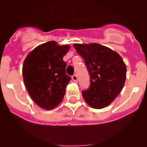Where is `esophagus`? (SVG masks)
<instances>
[{
  "instance_id": "1",
  "label": "esophagus",
  "mask_w": 147,
  "mask_h": 147,
  "mask_svg": "<svg viewBox=\"0 0 147 147\" xmlns=\"http://www.w3.org/2000/svg\"><path fill=\"white\" fill-rule=\"evenodd\" d=\"M72 80H74L75 82H78V77H77L76 75H74L72 76Z\"/></svg>"
}]
</instances>
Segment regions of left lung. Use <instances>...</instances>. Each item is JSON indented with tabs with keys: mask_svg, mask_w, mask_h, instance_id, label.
<instances>
[{
	"mask_svg": "<svg viewBox=\"0 0 147 147\" xmlns=\"http://www.w3.org/2000/svg\"><path fill=\"white\" fill-rule=\"evenodd\" d=\"M84 60L90 78L88 89L83 90L84 101L91 107L102 109L110 105L124 87L127 67L117 53L97 43L75 44Z\"/></svg>",
	"mask_w": 147,
	"mask_h": 147,
	"instance_id": "1",
	"label": "left lung"
}]
</instances>
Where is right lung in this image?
Segmentation results:
<instances>
[{
  "mask_svg": "<svg viewBox=\"0 0 147 147\" xmlns=\"http://www.w3.org/2000/svg\"><path fill=\"white\" fill-rule=\"evenodd\" d=\"M69 49L68 45L50 41L35 47L25 59V85L32 100L43 109H53L64 97L71 78L65 72L67 64L63 58Z\"/></svg>",
  "mask_w": 147,
  "mask_h": 147,
  "instance_id": "1",
  "label": "right lung"
}]
</instances>
